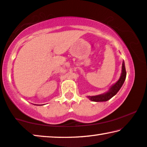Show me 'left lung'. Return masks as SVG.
<instances>
[{
  "mask_svg": "<svg viewBox=\"0 0 147 147\" xmlns=\"http://www.w3.org/2000/svg\"><path fill=\"white\" fill-rule=\"evenodd\" d=\"M126 78V70L125 67V63L123 62L122 63V73L121 77L118 80L117 82L115 84H113L112 86L110 88L108 92L104 94H101L95 96H88L89 99L93 102H106L108 101L109 99H111L113 96H115L116 94L118 92L121 87L122 86L123 84L124 83V81Z\"/></svg>",
  "mask_w": 147,
  "mask_h": 147,
  "instance_id": "1",
  "label": "left lung"
}]
</instances>
